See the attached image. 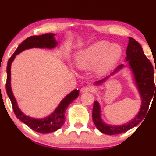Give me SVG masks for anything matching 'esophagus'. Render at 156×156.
Here are the masks:
<instances>
[{
    "instance_id": "obj_1",
    "label": "esophagus",
    "mask_w": 156,
    "mask_h": 156,
    "mask_svg": "<svg viewBox=\"0 0 156 156\" xmlns=\"http://www.w3.org/2000/svg\"><path fill=\"white\" fill-rule=\"evenodd\" d=\"M80 91H81V92H92V89L90 87H82L81 89H80Z\"/></svg>"
}]
</instances>
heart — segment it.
<instances>
[{
	"label": "heart",
	"mask_w": 156,
	"mask_h": 156,
	"mask_svg": "<svg viewBox=\"0 0 156 156\" xmlns=\"http://www.w3.org/2000/svg\"><path fill=\"white\" fill-rule=\"evenodd\" d=\"M122 48L119 44L100 41L77 51L74 62L78 69H90L95 66L98 73L102 74L117 64L122 55Z\"/></svg>",
	"instance_id": "b5f03b06"
}]
</instances>
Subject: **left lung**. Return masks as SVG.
I'll list each match as a JSON object with an SVG mask.
<instances>
[{
  "label": "left lung",
  "mask_w": 156,
  "mask_h": 156,
  "mask_svg": "<svg viewBox=\"0 0 156 156\" xmlns=\"http://www.w3.org/2000/svg\"><path fill=\"white\" fill-rule=\"evenodd\" d=\"M125 62H128V67L133 75L134 83L141 98V107L136 116L128 122L120 125H108L101 117V105L98 101H94L92 111L93 122L96 128L101 133L107 135H115L125 133L133 127L136 126L145 117L150 101L156 92V83L155 85L153 65L144 55L140 44L131 37H129L128 41ZM124 67V64H120L110 75L103 79L94 82V84L96 86L101 85L109 77L114 76Z\"/></svg>",
  "instance_id": "obj_1"
}]
</instances>
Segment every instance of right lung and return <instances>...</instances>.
I'll list each match as a JSON object with an SVG mask.
<instances>
[{
	"instance_id": "obj_1",
	"label": "right lung",
	"mask_w": 156,
	"mask_h": 156,
	"mask_svg": "<svg viewBox=\"0 0 156 156\" xmlns=\"http://www.w3.org/2000/svg\"><path fill=\"white\" fill-rule=\"evenodd\" d=\"M55 34L47 33L43 35L40 36H32L28 37L18 46L13 55L8 61L6 67L7 73V79L6 89V92L12 104L14 112H15L16 117L20 121L28 125L30 128L33 130L39 132L41 133H49L52 132L56 131L57 130L62 128L64 125L65 120V111L68 105L70 104L72 102L76 99L79 95V90L75 89L69 94H68L65 98L61 101L57 108L55 109L54 112L51 113L49 116L44 118H34L29 116L26 115L20 109L17 105L15 96L12 90L11 87V66L13 62L16 55L21 52L24 51L25 50L31 49V48H48V49H53L55 48L58 44V42L54 38Z\"/></svg>"
}]
</instances>
